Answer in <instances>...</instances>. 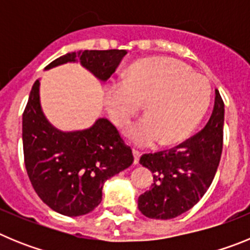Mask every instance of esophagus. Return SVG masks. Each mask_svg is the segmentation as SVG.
I'll list each match as a JSON object with an SVG mask.
<instances>
[{"instance_id": "34e87169", "label": "esophagus", "mask_w": 250, "mask_h": 250, "mask_svg": "<svg viewBox=\"0 0 250 250\" xmlns=\"http://www.w3.org/2000/svg\"><path fill=\"white\" fill-rule=\"evenodd\" d=\"M132 155H134V164H139V159H140V152L138 150H132Z\"/></svg>"}]
</instances>
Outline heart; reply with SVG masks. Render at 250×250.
Listing matches in <instances>:
<instances>
[{
	"label": "heart",
	"mask_w": 250,
	"mask_h": 250,
	"mask_svg": "<svg viewBox=\"0 0 250 250\" xmlns=\"http://www.w3.org/2000/svg\"><path fill=\"white\" fill-rule=\"evenodd\" d=\"M144 101L147 115L127 130V139L139 146L158 141L174 146L187 140L204 118L210 83L178 60L150 57L130 66L124 81L105 86L106 110L119 127L131 123Z\"/></svg>",
	"instance_id": "obj_1"
}]
</instances>
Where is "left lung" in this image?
Here are the masks:
<instances>
[{"mask_svg": "<svg viewBox=\"0 0 250 250\" xmlns=\"http://www.w3.org/2000/svg\"><path fill=\"white\" fill-rule=\"evenodd\" d=\"M224 103L215 89L213 112L204 129L174 149L144 154L140 164L152 173L154 184L141 194L138 208L150 219L182 215L210 187L223 149Z\"/></svg>", "mask_w": 250, "mask_h": 250, "instance_id": "left-lung-1", "label": "left lung"}]
</instances>
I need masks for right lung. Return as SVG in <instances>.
Segmentation results:
<instances>
[{
  "label": "right lung",
  "instance_id": "1",
  "mask_svg": "<svg viewBox=\"0 0 250 250\" xmlns=\"http://www.w3.org/2000/svg\"><path fill=\"white\" fill-rule=\"evenodd\" d=\"M127 51L85 50L68 52L46 66L50 70L67 62H80L105 83ZM40 79L35 81L22 116V143L28 178L46 205L66 216L90 213L103 199L104 183L134 161L116 127L99 118L83 130L62 131L43 114Z\"/></svg>",
  "mask_w": 250,
  "mask_h": 250
}]
</instances>
